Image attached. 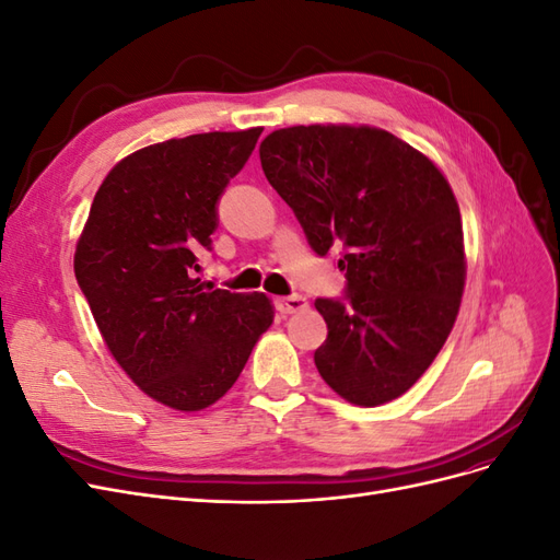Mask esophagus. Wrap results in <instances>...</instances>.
Masks as SVG:
<instances>
[{
  "label": "esophagus",
  "instance_id": "esophagus-1",
  "mask_svg": "<svg viewBox=\"0 0 560 560\" xmlns=\"http://www.w3.org/2000/svg\"><path fill=\"white\" fill-rule=\"evenodd\" d=\"M276 306H278V311L282 313V315H292V313H301V311H306L308 308V301L303 299V296H282V299H278L276 301Z\"/></svg>",
  "mask_w": 560,
  "mask_h": 560
}]
</instances>
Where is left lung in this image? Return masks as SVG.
<instances>
[{
    "label": "left lung",
    "mask_w": 560,
    "mask_h": 560,
    "mask_svg": "<svg viewBox=\"0 0 560 560\" xmlns=\"http://www.w3.org/2000/svg\"><path fill=\"white\" fill-rule=\"evenodd\" d=\"M264 175L325 257L348 299H317L327 341L319 376L338 397L378 406L401 397L434 362L465 292L463 219L434 161L374 126L280 128L259 147Z\"/></svg>",
    "instance_id": "left-lung-1"
}]
</instances>
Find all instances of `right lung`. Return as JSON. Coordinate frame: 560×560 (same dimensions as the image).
<instances>
[{
	"label": "right lung",
	"mask_w": 560,
	"mask_h": 560,
	"mask_svg": "<svg viewBox=\"0 0 560 560\" xmlns=\"http://www.w3.org/2000/svg\"><path fill=\"white\" fill-rule=\"evenodd\" d=\"M261 128L200 132L138 149L100 184L74 252V276L112 358L144 395L200 411L238 381L273 325L261 292L200 282L217 200Z\"/></svg>",
	"instance_id": "obj_1"
}]
</instances>
